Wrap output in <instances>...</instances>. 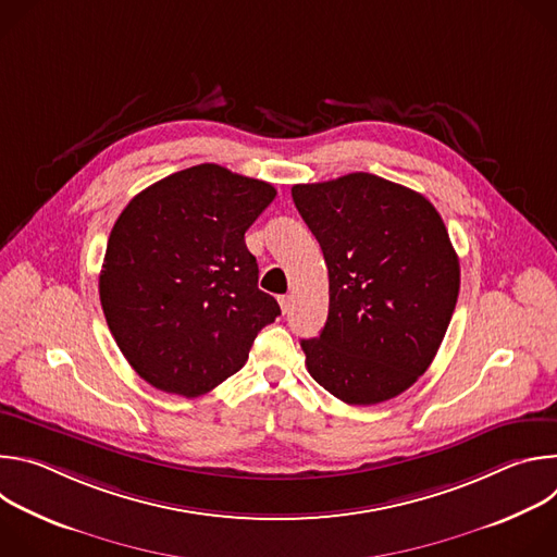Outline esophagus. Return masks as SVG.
I'll list each match as a JSON object with an SVG mask.
<instances>
[{
    "label": "esophagus",
    "instance_id": "esophagus-1",
    "mask_svg": "<svg viewBox=\"0 0 557 557\" xmlns=\"http://www.w3.org/2000/svg\"><path fill=\"white\" fill-rule=\"evenodd\" d=\"M280 306H282V312H290L293 308V295H280Z\"/></svg>",
    "mask_w": 557,
    "mask_h": 557
}]
</instances>
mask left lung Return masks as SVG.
Masks as SVG:
<instances>
[{"mask_svg":"<svg viewBox=\"0 0 557 557\" xmlns=\"http://www.w3.org/2000/svg\"><path fill=\"white\" fill-rule=\"evenodd\" d=\"M329 267V320L301 339L306 368L348 406L406 392L432 363L460 288L458 256L434 205L374 174L293 185Z\"/></svg>","mask_w":557,"mask_h":557,"instance_id":"obj_1","label":"left lung"}]
</instances>
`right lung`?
<instances>
[{
	"instance_id": "obj_1",
	"label": "right lung",
	"mask_w": 557,
	"mask_h": 557,
	"mask_svg": "<svg viewBox=\"0 0 557 557\" xmlns=\"http://www.w3.org/2000/svg\"><path fill=\"white\" fill-rule=\"evenodd\" d=\"M275 187L202 163L153 183L112 226L99 295L110 333L149 385L187 399L240 370L280 314L245 233Z\"/></svg>"
}]
</instances>
